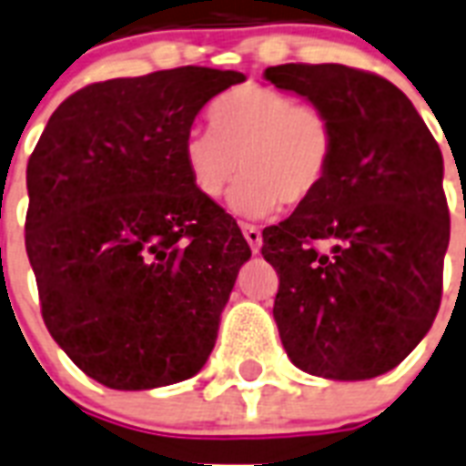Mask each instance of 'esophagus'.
Instances as JSON below:
<instances>
[{
	"instance_id": "esophagus-1",
	"label": "esophagus",
	"mask_w": 466,
	"mask_h": 466,
	"mask_svg": "<svg viewBox=\"0 0 466 466\" xmlns=\"http://www.w3.org/2000/svg\"><path fill=\"white\" fill-rule=\"evenodd\" d=\"M241 232H244V239L248 241V246H251V251L258 253L260 244H263V234H260L258 227L248 225V222H241Z\"/></svg>"
}]
</instances>
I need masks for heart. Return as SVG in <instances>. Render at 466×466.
I'll use <instances>...</instances> for the list:
<instances>
[{
    "label": "heart",
    "mask_w": 466,
    "mask_h": 466,
    "mask_svg": "<svg viewBox=\"0 0 466 466\" xmlns=\"http://www.w3.org/2000/svg\"><path fill=\"white\" fill-rule=\"evenodd\" d=\"M210 131H191L181 147L191 187L220 200L239 177L229 208L246 218L279 203L301 206L323 187L335 157V127L316 102L248 83L229 90L208 112Z\"/></svg>",
    "instance_id": "obj_1"
}]
</instances>
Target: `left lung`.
Listing matches in <instances>:
<instances>
[{"instance_id": "1", "label": "left lung", "mask_w": 466, "mask_h": 466, "mask_svg": "<svg viewBox=\"0 0 466 466\" xmlns=\"http://www.w3.org/2000/svg\"><path fill=\"white\" fill-rule=\"evenodd\" d=\"M266 81L320 105L335 127L319 194L263 229L260 253L279 275V339L311 376L388 373L441 306L450 241L441 147L410 97L370 71L282 64L266 69Z\"/></svg>"}]
</instances>
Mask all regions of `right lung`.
<instances>
[{"mask_svg":"<svg viewBox=\"0 0 466 466\" xmlns=\"http://www.w3.org/2000/svg\"><path fill=\"white\" fill-rule=\"evenodd\" d=\"M246 76L181 66L93 83L49 116L28 160L25 251L49 335L115 390L196 376L251 248L191 187L181 147Z\"/></svg>","mask_w":466,"mask_h":466,"instance_id":"1","label":"right lung"}]
</instances>
